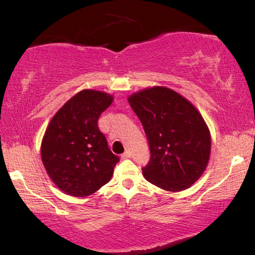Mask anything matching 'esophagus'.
<instances>
[{"label": "esophagus", "mask_w": 255, "mask_h": 255, "mask_svg": "<svg viewBox=\"0 0 255 255\" xmlns=\"http://www.w3.org/2000/svg\"><path fill=\"white\" fill-rule=\"evenodd\" d=\"M131 156V153H130V151H127V152H124L123 154H122V156L121 158L122 159H128Z\"/></svg>", "instance_id": "esophagus-1"}]
</instances>
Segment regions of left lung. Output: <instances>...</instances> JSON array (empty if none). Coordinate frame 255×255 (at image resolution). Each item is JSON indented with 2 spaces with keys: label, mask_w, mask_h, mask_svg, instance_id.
Masks as SVG:
<instances>
[{
  "label": "left lung",
  "mask_w": 255,
  "mask_h": 255,
  "mask_svg": "<svg viewBox=\"0 0 255 255\" xmlns=\"http://www.w3.org/2000/svg\"><path fill=\"white\" fill-rule=\"evenodd\" d=\"M128 101L141 122L151 151L142 168L145 179L174 193L190 188L210 159V131L202 115L166 87L142 89Z\"/></svg>",
  "instance_id": "obj_1"
}]
</instances>
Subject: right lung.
<instances>
[{
  "label": "right lung",
  "instance_id": "1",
  "mask_svg": "<svg viewBox=\"0 0 255 255\" xmlns=\"http://www.w3.org/2000/svg\"><path fill=\"white\" fill-rule=\"evenodd\" d=\"M113 101L110 94L81 90L57 111L45 131L41 161L53 183L67 195L89 196L113 176L120 158L97 125Z\"/></svg>",
  "mask_w": 255,
  "mask_h": 255
}]
</instances>
